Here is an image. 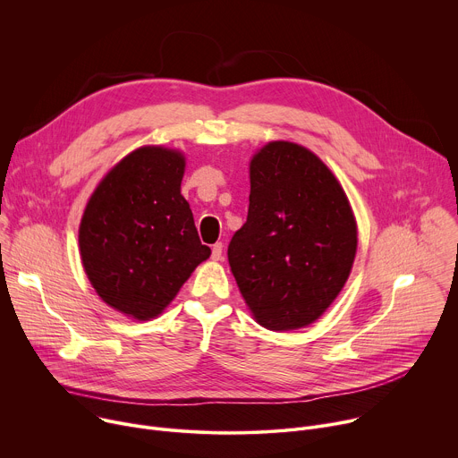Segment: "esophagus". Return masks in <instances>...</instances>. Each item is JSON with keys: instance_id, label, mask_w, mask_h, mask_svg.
Returning a JSON list of instances; mask_svg holds the SVG:
<instances>
[{"instance_id": "1", "label": "esophagus", "mask_w": 458, "mask_h": 458, "mask_svg": "<svg viewBox=\"0 0 458 458\" xmlns=\"http://www.w3.org/2000/svg\"><path fill=\"white\" fill-rule=\"evenodd\" d=\"M221 257H223V242H216L212 246V259L221 260Z\"/></svg>"}]
</instances>
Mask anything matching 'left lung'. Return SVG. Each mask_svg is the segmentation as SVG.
<instances>
[{"label":"left lung","instance_id":"left-lung-1","mask_svg":"<svg viewBox=\"0 0 458 458\" xmlns=\"http://www.w3.org/2000/svg\"><path fill=\"white\" fill-rule=\"evenodd\" d=\"M357 244L348 195L317 154L270 141L250 157L248 217L228 263L255 322L272 332L315 322L344 288Z\"/></svg>","mask_w":458,"mask_h":458}]
</instances>
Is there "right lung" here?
Returning a JSON list of instances; mask_svg holds the SVG:
<instances>
[{
  "instance_id": "right-lung-1",
  "label": "right lung",
  "mask_w": 458,
  "mask_h": 458,
  "mask_svg": "<svg viewBox=\"0 0 458 458\" xmlns=\"http://www.w3.org/2000/svg\"><path fill=\"white\" fill-rule=\"evenodd\" d=\"M184 152L145 145L98 182L80 223L83 270L112 310L159 317L191 272L210 257L181 193Z\"/></svg>"
}]
</instances>
